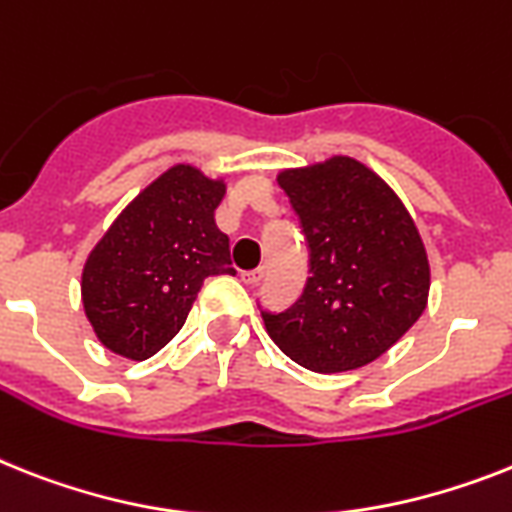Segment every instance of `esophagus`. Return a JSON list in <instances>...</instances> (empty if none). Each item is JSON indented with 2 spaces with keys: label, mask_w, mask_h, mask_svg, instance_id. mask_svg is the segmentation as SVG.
<instances>
[{
  "label": "esophagus",
  "mask_w": 512,
  "mask_h": 512,
  "mask_svg": "<svg viewBox=\"0 0 512 512\" xmlns=\"http://www.w3.org/2000/svg\"><path fill=\"white\" fill-rule=\"evenodd\" d=\"M240 280L246 285H256V282L264 280V266H256V269H248V272H240Z\"/></svg>",
  "instance_id": "obj_1"
}]
</instances>
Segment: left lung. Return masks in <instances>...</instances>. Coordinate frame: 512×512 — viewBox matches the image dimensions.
<instances>
[{
	"label": "left lung",
	"mask_w": 512,
	"mask_h": 512,
	"mask_svg": "<svg viewBox=\"0 0 512 512\" xmlns=\"http://www.w3.org/2000/svg\"><path fill=\"white\" fill-rule=\"evenodd\" d=\"M280 188L301 222L311 277L290 308H261L266 332L303 369L366 366L424 314L429 261L411 214L348 156L282 172Z\"/></svg>",
	"instance_id": "1"
}]
</instances>
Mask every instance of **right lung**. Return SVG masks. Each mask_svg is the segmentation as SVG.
Instances as JSON below:
<instances>
[{"mask_svg": "<svg viewBox=\"0 0 512 512\" xmlns=\"http://www.w3.org/2000/svg\"><path fill=\"white\" fill-rule=\"evenodd\" d=\"M225 185L177 164L143 190L91 251L83 308L112 353L146 361L188 319L206 277L235 274L214 222Z\"/></svg>", "mask_w": 512, "mask_h": 512, "instance_id": "right-lung-1", "label": "right lung"}]
</instances>
